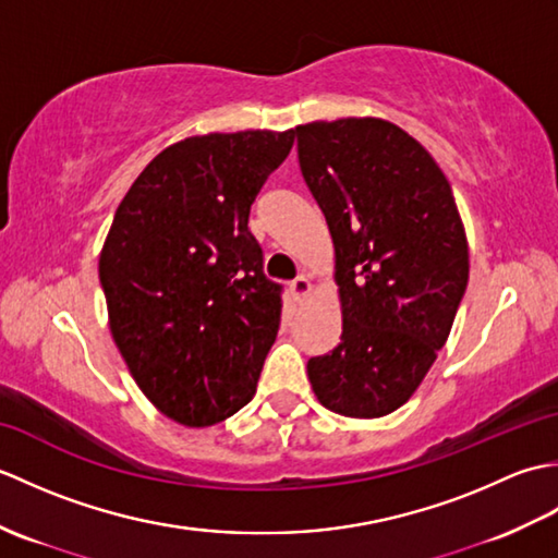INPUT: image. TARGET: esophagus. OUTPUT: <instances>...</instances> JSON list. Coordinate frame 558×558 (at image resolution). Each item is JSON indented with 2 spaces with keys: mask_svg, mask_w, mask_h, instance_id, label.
Masks as SVG:
<instances>
[{
  "mask_svg": "<svg viewBox=\"0 0 558 558\" xmlns=\"http://www.w3.org/2000/svg\"><path fill=\"white\" fill-rule=\"evenodd\" d=\"M290 292H292V298H294V300L302 302V300L310 298V292H312V282L306 280L304 276L294 278V280L290 282Z\"/></svg>",
  "mask_w": 558,
  "mask_h": 558,
  "instance_id": "esophagus-1",
  "label": "esophagus"
}]
</instances>
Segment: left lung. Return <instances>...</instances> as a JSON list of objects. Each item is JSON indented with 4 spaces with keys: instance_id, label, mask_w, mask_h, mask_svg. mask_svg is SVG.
<instances>
[{
    "instance_id": "obj_1",
    "label": "left lung",
    "mask_w": 558,
    "mask_h": 558,
    "mask_svg": "<svg viewBox=\"0 0 558 558\" xmlns=\"http://www.w3.org/2000/svg\"><path fill=\"white\" fill-rule=\"evenodd\" d=\"M294 134L333 240L342 306L338 348L306 372L330 412L384 417L422 384L468 288L456 198L420 141L386 120L312 122Z\"/></svg>"
}]
</instances>
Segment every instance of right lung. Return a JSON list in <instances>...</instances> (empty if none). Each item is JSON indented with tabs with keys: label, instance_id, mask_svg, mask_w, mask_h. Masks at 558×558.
<instances>
[{
	"label": "right lung",
	"instance_id": "right-lung-1",
	"mask_svg": "<svg viewBox=\"0 0 558 558\" xmlns=\"http://www.w3.org/2000/svg\"><path fill=\"white\" fill-rule=\"evenodd\" d=\"M292 144L294 129L184 138L114 213L100 252L112 338L144 396L184 426L242 410L276 342L282 286L246 225Z\"/></svg>",
	"mask_w": 558,
	"mask_h": 558
}]
</instances>
